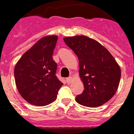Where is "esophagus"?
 Masks as SVG:
<instances>
[{
  "mask_svg": "<svg viewBox=\"0 0 134 134\" xmlns=\"http://www.w3.org/2000/svg\"><path fill=\"white\" fill-rule=\"evenodd\" d=\"M72 81H73V78H72V77H67V79H66V82H67V84H70Z\"/></svg>",
  "mask_w": 134,
  "mask_h": 134,
  "instance_id": "34e87169",
  "label": "esophagus"
}]
</instances>
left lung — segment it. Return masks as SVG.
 Wrapping results in <instances>:
<instances>
[{
    "label": "left lung",
    "instance_id": "8db88e82",
    "mask_svg": "<svg viewBox=\"0 0 134 134\" xmlns=\"http://www.w3.org/2000/svg\"><path fill=\"white\" fill-rule=\"evenodd\" d=\"M79 59L80 76L85 90L76 101L88 107H97L115 94L121 79V69L110 52L99 42L87 36L64 38Z\"/></svg>",
    "mask_w": 134,
    "mask_h": 134
}]
</instances>
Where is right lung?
I'll return each instance as SVG.
<instances>
[{
    "instance_id": "1",
    "label": "right lung",
    "mask_w": 134,
    "mask_h": 134,
    "mask_svg": "<svg viewBox=\"0 0 134 134\" xmlns=\"http://www.w3.org/2000/svg\"><path fill=\"white\" fill-rule=\"evenodd\" d=\"M57 35L39 40L17 62L15 81L20 94L32 105L43 107L57 99L63 83L56 76L57 64L52 58Z\"/></svg>"
}]
</instances>
